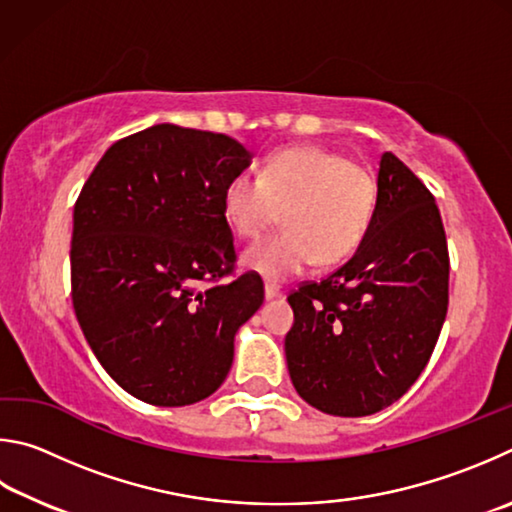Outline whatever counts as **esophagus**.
I'll return each mask as SVG.
<instances>
[{
    "mask_svg": "<svg viewBox=\"0 0 512 512\" xmlns=\"http://www.w3.org/2000/svg\"><path fill=\"white\" fill-rule=\"evenodd\" d=\"M265 297L267 299H279V297H283V290L276 288V285H272V283H267L265 285Z\"/></svg>",
    "mask_w": 512,
    "mask_h": 512,
    "instance_id": "1",
    "label": "esophagus"
}]
</instances>
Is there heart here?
I'll list each match as a JSON object with an SVG mask.
<instances>
[{"label":"heart","mask_w":512,"mask_h":512,"mask_svg":"<svg viewBox=\"0 0 512 512\" xmlns=\"http://www.w3.org/2000/svg\"><path fill=\"white\" fill-rule=\"evenodd\" d=\"M378 202L369 168L339 152L297 146L274 152L261 177L238 175L224 188V215L240 238H258L279 222L285 229L247 249L245 265L285 281L312 263H342L360 247Z\"/></svg>","instance_id":"1"}]
</instances>
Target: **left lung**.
<instances>
[{
	"instance_id": "1",
	"label": "left lung",
	"mask_w": 512,
	"mask_h": 512,
	"mask_svg": "<svg viewBox=\"0 0 512 512\" xmlns=\"http://www.w3.org/2000/svg\"><path fill=\"white\" fill-rule=\"evenodd\" d=\"M294 389L330 416H371L407 393L434 353L450 301V254L434 195L393 152L355 256L290 292Z\"/></svg>"
}]
</instances>
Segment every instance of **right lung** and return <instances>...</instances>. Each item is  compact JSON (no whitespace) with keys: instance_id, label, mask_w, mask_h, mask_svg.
I'll return each instance as SVG.
<instances>
[{"instance_id":"obj_1","label":"right lung","mask_w":512,"mask_h":512,"mask_svg":"<svg viewBox=\"0 0 512 512\" xmlns=\"http://www.w3.org/2000/svg\"><path fill=\"white\" fill-rule=\"evenodd\" d=\"M249 161L227 134L159 123L107 148L78 195L76 319L110 378L148 405L209 398L263 306L261 276L236 274L224 215V188Z\"/></svg>"}]
</instances>
